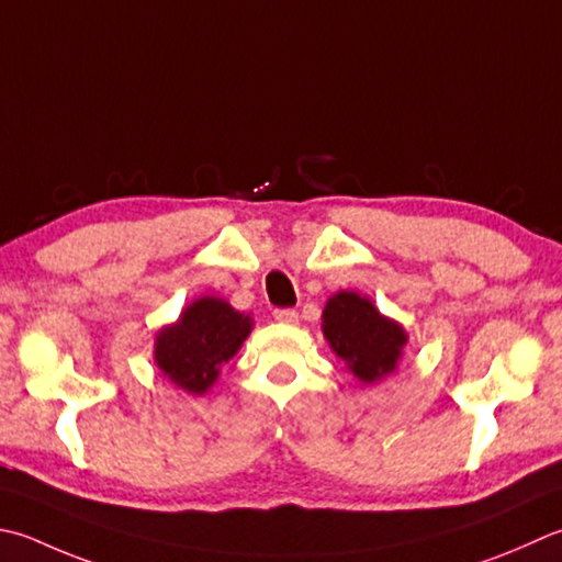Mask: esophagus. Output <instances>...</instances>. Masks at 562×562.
<instances>
[{
  "mask_svg": "<svg viewBox=\"0 0 562 562\" xmlns=\"http://www.w3.org/2000/svg\"><path fill=\"white\" fill-rule=\"evenodd\" d=\"M274 322L280 324H296L300 322V314H296L294 310H274Z\"/></svg>",
  "mask_w": 562,
  "mask_h": 562,
  "instance_id": "obj_1",
  "label": "esophagus"
}]
</instances>
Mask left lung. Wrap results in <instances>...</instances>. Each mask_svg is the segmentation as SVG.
Returning <instances> with one entry per match:
<instances>
[{
    "label": "left lung",
    "instance_id": "1",
    "mask_svg": "<svg viewBox=\"0 0 562 562\" xmlns=\"http://www.w3.org/2000/svg\"><path fill=\"white\" fill-rule=\"evenodd\" d=\"M322 318L328 346L360 382L372 384L397 370L406 331L368 296L348 290L328 296Z\"/></svg>",
    "mask_w": 562,
    "mask_h": 562
}]
</instances>
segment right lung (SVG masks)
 Wrapping results in <instances>:
<instances>
[{
    "label": "right lung",
    "instance_id": "1",
    "mask_svg": "<svg viewBox=\"0 0 562 562\" xmlns=\"http://www.w3.org/2000/svg\"><path fill=\"white\" fill-rule=\"evenodd\" d=\"M252 318L218 296H200L156 336V366L180 390L204 394L244 346Z\"/></svg>",
    "mask_w": 562,
    "mask_h": 562
}]
</instances>
